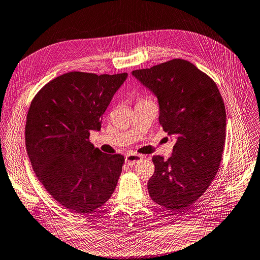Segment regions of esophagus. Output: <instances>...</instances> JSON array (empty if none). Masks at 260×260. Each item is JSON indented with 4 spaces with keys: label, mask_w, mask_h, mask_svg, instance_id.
Segmentation results:
<instances>
[{
    "label": "esophagus",
    "mask_w": 260,
    "mask_h": 260,
    "mask_svg": "<svg viewBox=\"0 0 260 260\" xmlns=\"http://www.w3.org/2000/svg\"><path fill=\"white\" fill-rule=\"evenodd\" d=\"M142 159V155L140 154H136V153H128L125 155V162L129 166H133L136 162H138L139 160Z\"/></svg>",
    "instance_id": "obj_1"
}]
</instances>
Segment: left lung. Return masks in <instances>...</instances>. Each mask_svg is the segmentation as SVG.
Returning a JSON list of instances; mask_svg holds the SVG:
<instances>
[{"label":"left lung","instance_id":"1","mask_svg":"<svg viewBox=\"0 0 260 260\" xmlns=\"http://www.w3.org/2000/svg\"><path fill=\"white\" fill-rule=\"evenodd\" d=\"M132 75L157 98L162 129L176 137L172 155L152 157L149 196L180 211L201 197L214 180L226 137V112L217 84L194 64L173 59Z\"/></svg>","mask_w":260,"mask_h":260}]
</instances>
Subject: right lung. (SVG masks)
<instances>
[{
  "mask_svg": "<svg viewBox=\"0 0 260 260\" xmlns=\"http://www.w3.org/2000/svg\"><path fill=\"white\" fill-rule=\"evenodd\" d=\"M127 74H64L33 99L26 147L33 170L52 197L77 215L103 206L114 193L124 156L107 154L89 141Z\"/></svg>",
  "mask_w": 260,
  "mask_h": 260,
  "instance_id": "right-lung-1",
  "label": "right lung"
}]
</instances>
